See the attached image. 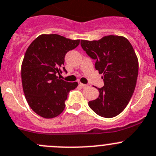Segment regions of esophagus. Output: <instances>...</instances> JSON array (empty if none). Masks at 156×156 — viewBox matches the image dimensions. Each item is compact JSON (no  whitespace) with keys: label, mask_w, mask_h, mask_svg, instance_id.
Here are the masks:
<instances>
[{"label":"esophagus","mask_w":156,"mask_h":156,"mask_svg":"<svg viewBox=\"0 0 156 156\" xmlns=\"http://www.w3.org/2000/svg\"><path fill=\"white\" fill-rule=\"evenodd\" d=\"M79 85L81 87H90V84H83V83H81L80 82H79Z\"/></svg>","instance_id":"1"}]
</instances>
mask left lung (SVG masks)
Masks as SVG:
<instances>
[{
  "label": "left lung",
  "mask_w": 156,
  "mask_h": 156,
  "mask_svg": "<svg viewBox=\"0 0 156 156\" xmlns=\"http://www.w3.org/2000/svg\"><path fill=\"white\" fill-rule=\"evenodd\" d=\"M80 44L96 60V69L103 73L104 86L98 88L99 97L89 102V106L102 117L116 116L126 107L136 88L139 63L134 49L126 38L114 35L99 41L82 40Z\"/></svg>",
  "instance_id": "left-lung-1"
}]
</instances>
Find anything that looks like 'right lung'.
Here are the masks:
<instances>
[{"label": "right lung", "instance_id": "add662e5", "mask_svg": "<svg viewBox=\"0 0 156 156\" xmlns=\"http://www.w3.org/2000/svg\"><path fill=\"white\" fill-rule=\"evenodd\" d=\"M79 44L80 40L42 34L28 47L21 66L22 85L30 107L37 115L54 118L64 109L69 91L78 83L60 80L57 74L67 73L63 66L65 56Z\"/></svg>", "mask_w": 156, "mask_h": 156}]
</instances>
